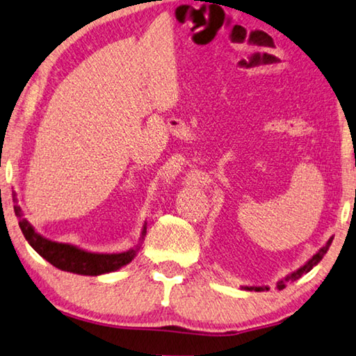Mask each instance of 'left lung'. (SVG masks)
Instances as JSON below:
<instances>
[{
	"label": "left lung",
	"mask_w": 356,
	"mask_h": 356,
	"mask_svg": "<svg viewBox=\"0 0 356 356\" xmlns=\"http://www.w3.org/2000/svg\"><path fill=\"white\" fill-rule=\"evenodd\" d=\"M332 239L334 238H330L328 239V242H326V244L321 247V249L315 253V255L309 259V261H306L302 264L301 268H298L296 270H293L291 274H289V275H285L284 279H280L279 282H277V289L279 290H284L285 289V285L289 284V282H295V280H298L301 277V275H304V274H307L310 269H312L314 266H317V264L320 263V259L323 258V255L326 252H328V249H330V245H331V242H332ZM244 290H249V291H264V290H269V286H244Z\"/></svg>",
	"instance_id": "obj_1"
}]
</instances>
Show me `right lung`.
<instances>
[{
	"label": "right lung",
	"mask_w": 356,
	"mask_h": 356,
	"mask_svg": "<svg viewBox=\"0 0 356 356\" xmlns=\"http://www.w3.org/2000/svg\"><path fill=\"white\" fill-rule=\"evenodd\" d=\"M13 201H14V212L17 218H19V227L24 233L25 239L28 241L33 249H35L39 255L44 259H47L50 264L55 268L66 273L81 274V275H101L107 273H114V270L120 269L131 261L136 257V253L140 249V244H138L133 249L122 253H98V252H88L81 247L65 244V242H55L42 234H39L35 227L28 222L24 216V211L19 206V198L17 193L13 191ZM147 223H144L143 233H140V242H143L145 233H147Z\"/></svg>",
	"instance_id": "add662e5"
}]
</instances>
